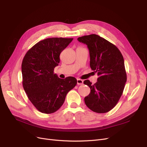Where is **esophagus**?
<instances>
[{
    "mask_svg": "<svg viewBox=\"0 0 147 147\" xmlns=\"http://www.w3.org/2000/svg\"><path fill=\"white\" fill-rule=\"evenodd\" d=\"M77 80V84H78V85H81V84H83V81L82 80L78 78Z\"/></svg>",
    "mask_w": 147,
    "mask_h": 147,
    "instance_id": "1",
    "label": "esophagus"
}]
</instances>
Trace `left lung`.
I'll return each mask as SVG.
<instances>
[{
    "instance_id": "8db88e82",
    "label": "left lung",
    "mask_w": 147,
    "mask_h": 147,
    "mask_svg": "<svg viewBox=\"0 0 147 147\" xmlns=\"http://www.w3.org/2000/svg\"><path fill=\"white\" fill-rule=\"evenodd\" d=\"M77 40L87 45L90 67L99 76L93 85L88 80L84 81L91 89L84 102L93 112H108L118 103L127 80L123 55L116 46L97 35H84Z\"/></svg>"
}]
</instances>
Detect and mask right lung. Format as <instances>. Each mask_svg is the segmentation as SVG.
I'll use <instances>...</instances> for the list:
<instances>
[{
    "label": "right lung",
    "mask_w": 147,
    "mask_h": 147,
    "mask_svg": "<svg viewBox=\"0 0 147 147\" xmlns=\"http://www.w3.org/2000/svg\"><path fill=\"white\" fill-rule=\"evenodd\" d=\"M72 38L53 37L40 41L25 55L21 65L23 86L30 101L40 112L50 114L64 104L67 92L76 86L77 79L59 78L54 69L61 53Z\"/></svg>",
    "instance_id": "add662e5"
}]
</instances>
